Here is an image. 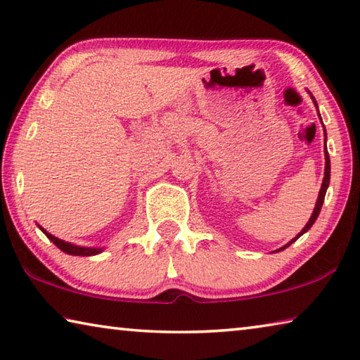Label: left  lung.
<instances>
[{"mask_svg":"<svg viewBox=\"0 0 360 360\" xmlns=\"http://www.w3.org/2000/svg\"><path fill=\"white\" fill-rule=\"evenodd\" d=\"M313 98V96H311ZM313 101H314V98H313ZM314 105H316V108H318V103L314 101ZM321 117V115H319ZM326 131V130H324ZM328 182H330V158H328V154H327V149H326V172H324V179H322V186H321V191H319V197H318V202H316V206H314V211H313V214H311V217H309V221H308V224L304 225V227L302 229V231L300 233H298L294 240H290L288 245L285 246H283L281 249H278L276 252H279V251H283V249H285V248H289L292 243L294 241H297L298 238H300V236L303 235V233H307V231L311 229V225L316 222V219H318V216H319V212H321V208H322V203H324V198H326V192H327V187H328Z\"/></svg>","mask_w":360,"mask_h":360,"instance_id":"1","label":"left lung"}]
</instances>
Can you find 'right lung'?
Returning <instances> with one entry per match:
<instances>
[{
    "label": "right lung",
    "mask_w": 360,
    "mask_h": 360,
    "mask_svg": "<svg viewBox=\"0 0 360 360\" xmlns=\"http://www.w3.org/2000/svg\"><path fill=\"white\" fill-rule=\"evenodd\" d=\"M38 227L42 230V233H44L49 240H51L53 245H56L58 249H62L63 252L70 254V255H95V254H100L103 251V248H82V246H76V245H71V243H66L63 240H58L57 236H53L46 231L44 229L38 225Z\"/></svg>",
    "instance_id": "right-lung-1"
}]
</instances>
